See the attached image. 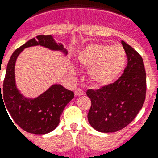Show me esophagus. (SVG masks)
I'll list each match as a JSON object with an SVG mask.
<instances>
[{"instance_id": "1", "label": "esophagus", "mask_w": 158, "mask_h": 158, "mask_svg": "<svg viewBox=\"0 0 158 158\" xmlns=\"http://www.w3.org/2000/svg\"><path fill=\"white\" fill-rule=\"evenodd\" d=\"M74 94H75V95H76V96H80V95L84 94V92L81 89L78 88V89H76V90H75Z\"/></svg>"}]
</instances>
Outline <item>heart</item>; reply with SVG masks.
I'll return each mask as SVG.
<instances>
[{
  "label": "heart",
  "mask_w": 158,
  "mask_h": 158,
  "mask_svg": "<svg viewBox=\"0 0 158 158\" xmlns=\"http://www.w3.org/2000/svg\"><path fill=\"white\" fill-rule=\"evenodd\" d=\"M127 61L124 48L119 44H91L82 50L79 62L89 69V78L96 86H106L113 84L122 73ZM71 71L76 74L74 67Z\"/></svg>",
  "instance_id": "1"
}]
</instances>
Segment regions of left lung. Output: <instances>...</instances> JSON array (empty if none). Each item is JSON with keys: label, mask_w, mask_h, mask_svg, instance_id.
Wrapping results in <instances>:
<instances>
[{"label": "left lung", "mask_w": 158, "mask_h": 158, "mask_svg": "<svg viewBox=\"0 0 158 158\" xmlns=\"http://www.w3.org/2000/svg\"><path fill=\"white\" fill-rule=\"evenodd\" d=\"M127 58L123 74L114 84L86 92L91 99L89 124L101 132H114L129 124L143 107L146 96V72L143 58L121 41Z\"/></svg>", "instance_id": "8db88e82"}]
</instances>
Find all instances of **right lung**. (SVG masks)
Segmentation results:
<instances>
[{
  "mask_svg": "<svg viewBox=\"0 0 158 158\" xmlns=\"http://www.w3.org/2000/svg\"><path fill=\"white\" fill-rule=\"evenodd\" d=\"M36 45L60 51L64 55L68 54L63 44L57 43L52 35H38L21 45L14 51L8 62L2 91L0 84V102L2 100L3 104L5 103V108H7L15 123L23 130L34 134H45L59 125L60 116L74 94L60 84H53L34 98H26L20 92L15 84V62L24 49Z\"/></svg>",
  "mask_w": 158,
  "mask_h": 158,
  "instance_id": "right-lung-1",
  "label": "right lung"
}]
</instances>
